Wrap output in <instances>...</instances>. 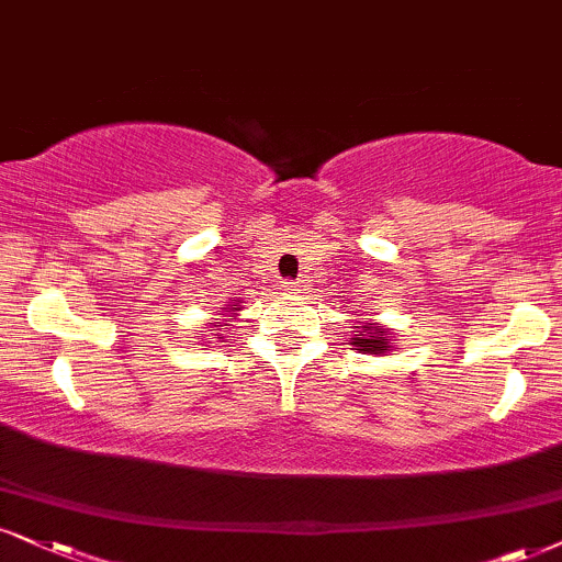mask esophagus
I'll list each match as a JSON object with an SVG mask.
<instances>
[{
  "instance_id": "esophagus-1",
  "label": "esophagus",
  "mask_w": 562,
  "mask_h": 562,
  "mask_svg": "<svg viewBox=\"0 0 562 562\" xmlns=\"http://www.w3.org/2000/svg\"><path fill=\"white\" fill-rule=\"evenodd\" d=\"M302 292H304L302 283H300V281H294V283H292V294H302Z\"/></svg>"
}]
</instances>
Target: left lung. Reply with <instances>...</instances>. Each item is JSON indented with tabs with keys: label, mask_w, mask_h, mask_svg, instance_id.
<instances>
[{
	"label": "left lung",
	"mask_w": 562,
	"mask_h": 562,
	"mask_svg": "<svg viewBox=\"0 0 562 562\" xmlns=\"http://www.w3.org/2000/svg\"><path fill=\"white\" fill-rule=\"evenodd\" d=\"M355 328H359V330H355L351 346H355L359 355L387 357L393 349H396L391 330H387L385 325L372 323V321H362V325H355Z\"/></svg>",
	"instance_id": "obj_1"
}]
</instances>
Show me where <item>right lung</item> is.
Masks as SVG:
<instances>
[{
    "mask_svg": "<svg viewBox=\"0 0 562 562\" xmlns=\"http://www.w3.org/2000/svg\"><path fill=\"white\" fill-rule=\"evenodd\" d=\"M239 310H241L239 300H232V302H228L226 307L221 310V313H218V315H224V317H213V321H211V328L216 330V336H218V330L224 328V325H228V323H234V321H237ZM218 338H224V336H218Z\"/></svg>",
    "mask_w": 562,
    "mask_h": 562,
    "instance_id": "add662e5",
    "label": "right lung"
}]
</instances>
